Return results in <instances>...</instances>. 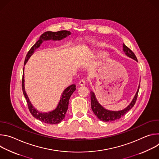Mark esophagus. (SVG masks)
I'll return each mask as SVG.
<instances>
[{"mask_svg":"<svg viewBox=\"0 0 159 159\" xmlns=\"http://www.w3.org/2000/svg\"><path fill=\"white\" fill-rule=\"evenodd\" d=\"M79 85H80V86H83V85H85V81L84 79H82V80H80L79 81Z\"/></svg>","mask_w":159,"mask_h":159,"instance_id":"esophagus-1","label":"esophagus"}]
</instances>
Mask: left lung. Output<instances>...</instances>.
<instances>
[{
    "instance_id": "obj_1",
    "label": "left lung",
    "mask_w": 159,
    "mask_h": 159,
    "mask_svg": "<svg viewBox=\"0 0 159 159\" xmlns=\"http://www.w3.org/2000/svg\"><path fill=\"white\" fill-rule=\"evenodd\" d=\"M123 50L125 52V53L129 58H133V60L138 61L137 57H136L134 53L129 48H128L126 45L123 43ZM140 89V85L139 86L138 90L137 91V93L135 94L134 97L133 98L132 101L130 102V104L124 109L118 111H109L104 107H103L98 101L95 94L93 92L90 91V100H91V107L92 110L94 112V115L101 121L104 122H110V121H115L120 118H121L123 116H124L126 113L129 111L134 105L136 101H137V97H138V93L139 90Z\"/></svg>"
}]
</instances>
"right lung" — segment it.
I'll use <instances>...</instances> for the list:
<instances>
[{"label": "right lung", "instance_id": "obj_1", "mask_svg": "<svg viewBox=\"0 0 159 159\" xmlns=\"http://www.w3.org/2000/svg\"><path fill=\"white\" fill-rule=\"evenodd\" d=\"M71 34L70 31H60L57 32H52V31H47L42 34L39 39L38 41L33 45L30 51L28 52L26 55L25 60V65H26V62L31 57V56L34 53L36 49L38 48L41 44L43 42V41H47V40H61L67 36H69ZM22 92H23L25 98H26L29 110L31 112V114L34 116L35 118L39 120L41 122L45 123L47 124H58L60 123L65 118L66 112L69 106V101L70 99V96L73 94L76 89L75 85L72 84L68 87H66L60 97V100L58 102V106H57L56 109L54 110L47 112H42L38 111L35 109L33 106L31 104L28 96L25 91V74H24V69H23V74H22Z\"/></svg>", "mask_w": 159, "mask_h": 159}]
</instances>
